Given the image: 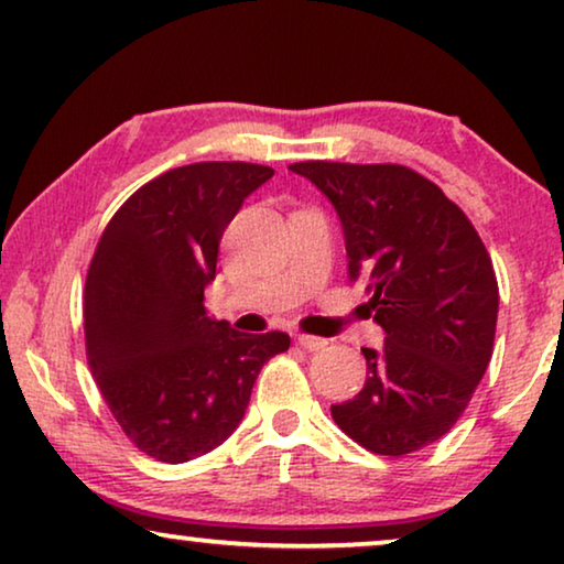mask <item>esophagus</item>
I'll list each match as a JSON object with an SVG mask.
<instances>
[{"label": "esophagus", "mask_w": 564, "mask_h": 564, "mask_svg": "<svg viewBox=\"0 0 564 564\" xmlns=\"http://www.w3.org/2000/svg\"><path fill=\"white\" fill-rule=\"evenodd\" d=\"M295 341H297V346H303L305 351H321V349H326V338H318V336H305V334H297L295 336Z\"/></svg>", "instance_id": "obj_1"}]
</instances>
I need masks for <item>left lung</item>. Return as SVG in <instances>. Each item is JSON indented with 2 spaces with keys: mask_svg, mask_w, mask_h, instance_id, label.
I'll use <instances>...</instances> for the list:
<instances>
[{
  "mask_svg": "<svg viewBox=\"0 0 564 564\" xmlns=\"http://www.w3.org/2000/svg\"><path fill=\"white\" fill-rule=\"evenodd\" d=\"M336 207L349 280H361L382 349H361L367 382L330 405L338 429L375 454L403 457L449 431L492 357L498 280L467 215L400 164L300 161Z\"/></svg>",
  "mask_w": 564,
  "mask_h": 564,
  "instance_id": "1",
  "label": "left lung"
}]
</instances>
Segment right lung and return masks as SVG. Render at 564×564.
Instances as JSON below:
<instances>
[{
  "label": "right lung",
  "mask_w": 564,
  "mask_h": 564,
  "mask_svg": "<svg viewBox=\"0 0 564 564\" xmlns=\"http://www.w3.org/2000/svg\"><path fill=\"white\" fill-rule=\"evenodd\" d=\"M274 169L199 161L143 184L99 238L84 288L95 382L138 449L180 465L241 423L282 330L241 334L205 311L223 230Z\"/></svg>",
  "instance_id": "1"
}]
</instances>
